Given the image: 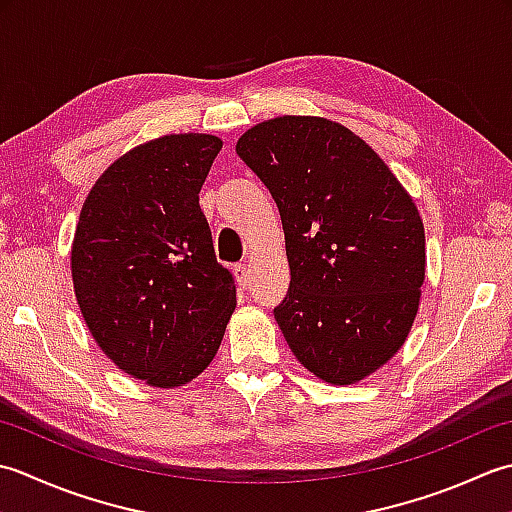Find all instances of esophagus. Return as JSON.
<instances>
[{"label": "esophagus", "mask_w": 512, "mask_h": 512, "mask_svg": "<svg viewBox=\"0 0 512 512\" xmlns=\"http://www.w3.org/2000/svg\"><path fill=\"white\" fill-rule=\"evenodd\" d=\"M234 276H236V280H238V285H241L243 289H247V285L252 283V269H249L247 263L234 265Z\"/></svg>", "instance_id": "esophagus-1"}]
</instances>
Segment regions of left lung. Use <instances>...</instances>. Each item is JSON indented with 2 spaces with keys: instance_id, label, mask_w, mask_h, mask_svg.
<instances>
[{
  "instance_id": "8db88e82",
  "label": "left lung",
  "mask_w": 512,
  "mask_h": 512,
  "mask_svg": "<svg viewBox=\"0 0 512 512\" xmlns=\"http://www.w3.org/2000/svg\"><path fill=\"white\" fill-rule=\"evenodd\" d=\"M236 152L274 196L291 280L274 318L300 364L331 384L382 367L420 305L424 225L400 181L340 123L278 117Z\"/></svg>"
}]
</instances>
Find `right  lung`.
Returning <instances> with one entry per match:
<instances>
[{
	"label": "right lung",
	"instance_id": "1",
	"mask_svg": "<svg viewBox=\"0 0 512 512\" xmlns=\"http://www.w3.org/2000/svg\"><path fill=\"white\" fill-rule=\"evenodd\" d=\"M223 141L172 134L123 154L92 187L72 243V283L101 351L152 387H181L221 347L236 307L198 205Z\"/></svg>",
	"mask_w": 512,
	"mask_h": 512
}]
</instances>
